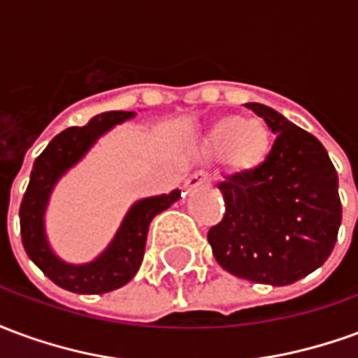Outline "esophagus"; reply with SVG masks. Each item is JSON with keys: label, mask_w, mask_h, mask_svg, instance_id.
<instances>
[{"label": "esophagus", "mask_w": 358, "mask_h": 358, "mask_svg": "<svg viewBox=\"0 0 358 358\" xmlns=\"http://www.w3.org/2000/svg\"><path fill=\"white\" fill-rule=\"evenodd\" d=\"M209 184V174L207 172H194L189 178L186 180V184H184V189H186V194H189V192H194V189H197V187H203Z\"/></svg>", "instance_id": "1"}]
</instances>
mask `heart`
I'll return each mask as SVG.
<instances>
[{
  "label": "heart",
  "mask_w": 358,
  "mask_h": 358,
  "mask_svg": "<svg viewBox=\"0 0 358 358\" xmlns=\"http://www.w3.org/2000/svg\"><path fill=\"white\" fill-rule=\"evenodd\" d=\"M207 143L213 151H228L230 161L240 169H257L268 157L272 132L259 118L245 120L240 115H228L210 128Z\"/></svg>",
  "instance_id": "1"
}]
</instances>
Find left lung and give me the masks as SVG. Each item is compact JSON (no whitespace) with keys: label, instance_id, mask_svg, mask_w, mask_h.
I'll list each match as a JSON object with an SVG mask.
<instances>
[{"label":"left lung","instance_id":"1","mask_svg":"<svg viewBox=\"0 0 358 358\" xmlns=\"http://www.w3.org/2000/svg\"><path fill=\"white\" fill-rule=\"evenodd\" d=\"M276 140L263 164L218 184L224 218L209 230L217 263L249 282L289 285L331 255L341 224L338 172L313 134L248 103Z\"/></svg>","mask_w":358,"mask_h":358}]
</instances>
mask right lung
Returning <instances> with one entry per match:
<instances>
[{
	"label": "right lung",
	"instance_id": "1",
	"mask_svg": "<svg viewBox=\"0 0 358 358\" xmlns=\"http://www.w3.org/2000/svg\"><path fill=\"white\" fill-rule=\"evenodd\" d=\"M136 113L109 110L97 115L86 126H71L57 134L43 149L30 172L27 194L20 203V236L27 255L53 284L73 293L95 295L128 284L140 268L151 220L180 199V189L136 201L101 255L86 264L61 261L50 248L43 215L59 178L86 155L90 148L120 122Z\"/></svg>",
	"mask_w": 358,
	"mask_h": 358
}]
</instances>
